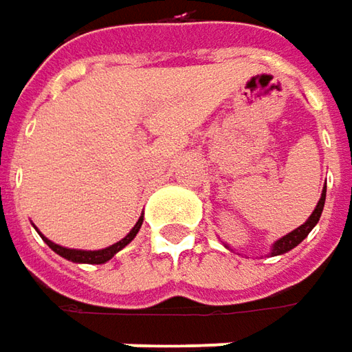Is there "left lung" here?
Listing matches in <instances>:
<instances>
[{
	"label": "left lung",
	"instance_id": "8db88e82",
	"mask_svg": "<svg viewBox=\"0 0 352 352\" xmlns=\"http://www.w3.org/2000/svg\"><path fill=\"white\" fill-rule=\"evenodd\" d=\"M325 192H327V186H323V192H321V197H319L318 206H316V210L311 211V215L305 219L304 225H300L298 229H294L290 231L288 235L280 236L278 241H274V245L270 247V256H278V254H284V252H288L294 247H298L302 241H304L305 236L309 235V231L318 225L319 217H321V213H323V206H325ZM227 247V245H225ZM229 249V247H227Z\"/></svg>",
	"mask_w": 352,
	"mask_h": 352
}]
</instances>
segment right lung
Here are the masks:
<instances>
[{
	"label": "right lung",
	"mask_w": 352,
	"mask_h": 352,
	"mask_svg": "<svg viewBox=\"0 0 352 352\" xmlns=\"http://www.w3.org/2000/svg\"><path fill=\"white\" fill-rule=\"evenodd\" d=\"M142 225V215L139 217V221L135 223V227L129 231L127 235L123 236L121 241H117L113 245H109V247H105V249H100V250H82V249H68V247H60V245H56V243H52L50 239L43 235L36 227V231H38V235L43 236V241L47 243L50 249L54 250L56 254H60L62 258H66V261H70V263H76V264H103L107 263V261H111L113 256H116L117 252L121 249H125L129 243L137 236L139 233V229H141Z\"/></svg>",
	"instance_id": "add662e5"
}]
</instances>
